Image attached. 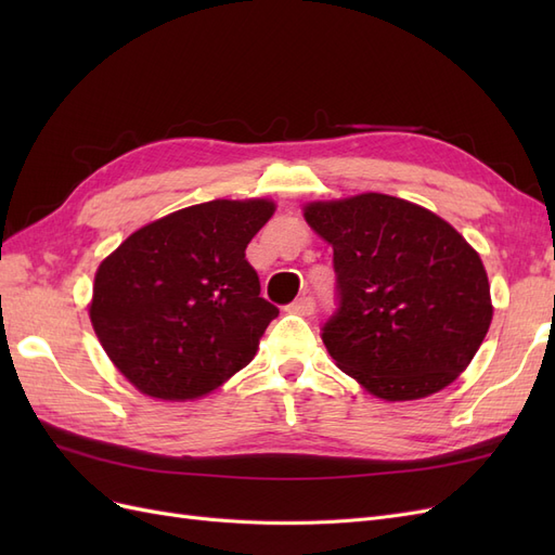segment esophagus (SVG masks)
I'll return each mask as SVG.
<instances>
[{
    "mask_svg": "<svg viewBox=\"0 0 555 555\" xmlns=\"http://www.w3.org/2000/svg\"><path fill=\"white\" fill-rule=\"evenodd\" d=\"M292 314H312L314 312V298L312 296H300L287 308Z\"/></svg>",
    "mask_w": 555,
    "mask_h": 555,
    "instance_id": "obj_1",
    "label": "esophagus"
}]
</instances>
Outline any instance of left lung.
<instances>
[{"label": "left lung", "mask_w": 555, "mask_h": 555, "mask_svg": "<svg viewBox=\"0 0 555 555\" xmlns=\"http://www.w3.org/2000/svg\"><path fill=\"white\" fill-rule=\"evenodd\" d=\"M304 210L333 247L338 310L322 340L335 365L382 400L426 398L456 379L493 319L489 278L461 233L375 192Z\"/></svg>", "instance_id": "left-lung-1"}]
</instances>
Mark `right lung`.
<instances>
[{"label":"right lung","instance_id":"right-lung-1","mask_svg":"<svg viewBox=\"0 0 555 555\" xmlns=\"http://www.w3.org/2000/svg\"><path fill=\"white\" fill-rule=\"evenodd\" d=\"M273 212L266 198L182 208L133 231L99 266L92 326L141 393L194 400L255 359L280 310L261 298L245 247Z\"/></svg>","mask_w":555,"mask_h":555}]
</instances>
